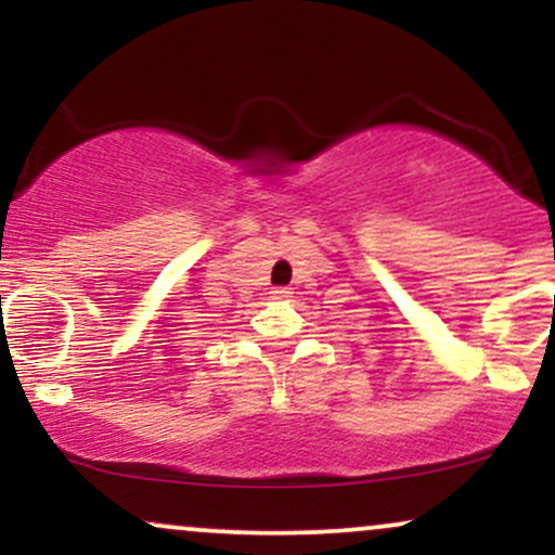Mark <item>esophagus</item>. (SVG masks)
I'll use <instances>...</instances> for the list:
<instances>
[{"label": "esophagus", "instance_id": "1", "mask_svg": "<svg viewBox=\"0 0 555 555\" xmlns=\"http://www.w3.org/2000/svg\"><path fill=\"white\" fill-rule=\"evenodd\" d=\"M271 297L273 299H289L292 297V289H289V286H273Z\"/></svg>", "mask_w": 555, "mask_h": 555}]
</instances>
